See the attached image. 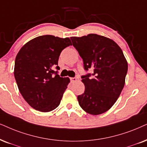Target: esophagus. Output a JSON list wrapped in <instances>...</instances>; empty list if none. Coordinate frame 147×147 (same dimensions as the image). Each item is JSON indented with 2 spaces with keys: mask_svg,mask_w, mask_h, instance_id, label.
Returning a JSON list of instances; mask_svg holds the SVG:
<instances>
[{
  "mask_svg": "<svg viewBox=\"0 0 147 147\" xmlns=\"http://www.w3.org/2000/svg\"><path fill=\"white\" fill-rule=\"evenodd\" d=\"M77 79L76 77H72L70 78V81H71V82H75V81H77Z\"/></svg>",
  "mask_w": 147,
  "mask_h": 147,
  "instance_id": "1",
  "label": "esophagus"
}]
</instances>
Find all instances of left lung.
Instances as JSON below:
<instances>
[{
  "mask_svg": "<svg viewBox=\"0 0 147 147\" xmlns=\"http://www.w3.org/2000/svg\"><path fill=\"white\" fill-rule=\"evenodd\" d=\"M70 39L83 59L84 69L93 70L81 77L85 92L77 96L80 107L93 115L107 112L125 85L127 62L123 51L114 40L96 34Z\"/></svg>",
  "mask_w": 147,
  "mask_h": 147,
  "instance_id": "8db88e82",
  "label": "left lung"
}]
</instances>
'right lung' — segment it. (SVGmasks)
Here are the masks:
<instances>
[{
    "label": "right lung",
    "mask_w": 147,
    "mask_h": 147,
    "mask_svg": "<svg viewBox=\"0 0 147 147\" xmlns=\"http://www.w3.org/2000/svg\"><path fill=\"white\" fill-rule=\"evenodd\" d=\"M69 38L43 35L26 42L17 54L14 77L27 103L40 112H49L60 105L70 79L57 75L58 59Z\"/></svg>",
    "instance_id": "1"
}]
</instances>
